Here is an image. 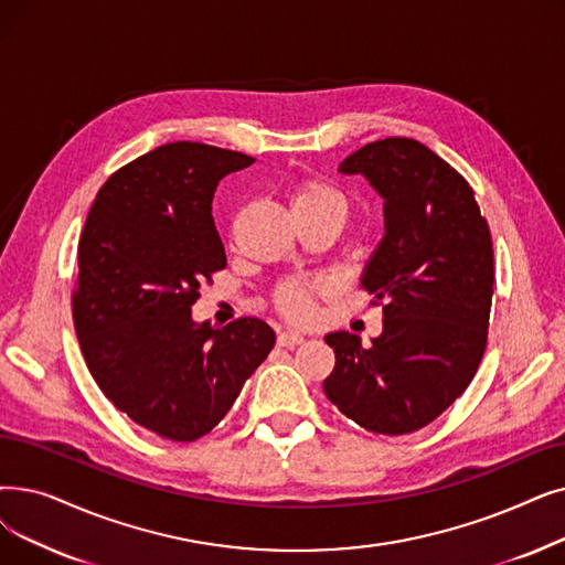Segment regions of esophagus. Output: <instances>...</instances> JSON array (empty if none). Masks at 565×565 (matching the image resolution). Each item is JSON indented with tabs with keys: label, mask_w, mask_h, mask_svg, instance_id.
I'll return each mask as SVG.
<instances>
[{
	"label": "esophagus",
	"mask_w": 565,
	"mask_h": 565,
	"mask_svg": "<svg viewBox=\"0 0 565 565\" xmlns=\"http://www.w3.org/2000/svg\"><path fill=\"white\" fill-rule=\"evenodd\" d=\"M302 341H305V337H302V334H298V332H290V330L279 332V337H277V343H279V347H286V349H290V347H300Z\"/></svg>",
	"instance_id": "obj_1"
}]
</instances>
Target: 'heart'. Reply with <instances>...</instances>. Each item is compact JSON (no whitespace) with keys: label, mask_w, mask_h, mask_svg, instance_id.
<instances>
[{"label":"heart","mask_w":565,"mask_h":565,"mask_svg":"<svg viewBox=\"0 0 565 565\" xmlns=\"http://www.w3.org/2000/svg\"><path fill=\"white\" fill-rule=\"evenodd\" d=\"M292 207L300 210H323L339 207L343 210V195L318 178H302L292 189ZM321 284H311L305 279H286L275 288V305L277 309L290 318V321L305 323L313 316V296Z\"/></svg>","instance_id":"1"}]
</instances>
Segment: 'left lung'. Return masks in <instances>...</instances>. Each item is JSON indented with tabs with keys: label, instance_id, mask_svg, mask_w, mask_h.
Returning <instances> with one entry per match:
<instances>
[{
	"label": "left lung",
	"instance_id": "8db88e82",
	"mask_svg": "<svg viewBox=\"0 0 565 565\" xmlns=\"http://www.w3.org/2000/svg\"><path fill=\"white\" fill-rule=\"evenodd\" d=\"M383 195L385 237L360 286L383 307V334L330 332L328 399L366 431L434 423L473 381L494 296V249L471 184L413 138H385L341 161Z\"/></svg>",
	"mask_w": 565,
	"mask_h": 565
}]
</instances>
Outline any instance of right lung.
Returning a JSON list of instances; mask_svg holds the SVG:
<instances>
[{
    "instance_id": "add662e5",
    "label": "right lung",
    "mask_w": 565,
    "mask_h": 565,
    "mask_svg": "<svg viewBox=\"0 0 565 565\" xmlns=\"http://www.w3.org/2000/svg\"><path fill=\"white\" fill-rule=\"evenodd\" d=\"M254 161L205 142L161 145L106 180L78 239L71 309L87 370L136 425L178 444L222 423L275 347L260 318L191 321L201 286L226 267L214 189Z\"/></svg>"
}]
</instances>
